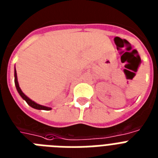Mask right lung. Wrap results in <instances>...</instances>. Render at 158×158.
Listing matches in <instances>:
<instances>
[{
  "mask_svg": "<svg viewBox=\"0 0 158 158\" xmlns=\"http://www.w3.org/2000/svg\"><path fill=\"white\" fill-rule=\"evenodd\" d=\"M15 85H16V89H17L18 92H19V94H20V96L22 97L23 99H24L26 102H27V103L28 104L29 106H31V108H36V109H42V110H50L51 108H48V107H45V106H42V105H40V104H37V103H36L34 101L31 100V99H29V98H27L26 95H25L23 93V91L21 90V89H20L19 85V83H18V81H17V73H16V70L15 71Z\"/></svg>",
  "mask_w": 158,
  "mask_h": 158,
  "instance_id": "right-lung-1",
  "label": "right lung"
}]
</instances>
